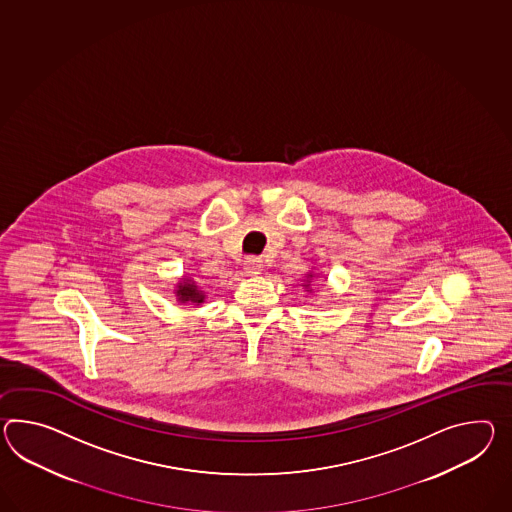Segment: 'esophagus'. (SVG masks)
Wrapping results in <instances>:
<instances>
[{"instance_id":"1","label":"esophagus","mask_w":512,"mask_h":512,"mask_svg":"<svg viewBox=\"0 0 512 512\" xmlns=\"http://www.w3.org/2000/svg\"><path fill=\"white\" fill-rule=\"evenodd\" d=\"M244 272L248 275H259L262 272V261L257 257H250L244 261Z\"/></svg>"}]
</instances>
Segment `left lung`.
<instances>
[{
    "label": "left lung",
    "mask_w": 512,
    "mask_h": 512,
    "mask_svg": "<svg viewBox=\"0 0 512 512\" xmlns=\"http://www.w3.org/2000/svg\"><path fill=\"white\" fill-rule=\"evenodd\" d=\"M312 275H314V274H307V275H305V277H307V283H305V285H303V287L311 288V281H309V279H312ZM311 290H312V288H311Z\"/></svg>",
    "instance_id": "8db88e82"
}]
</instances>
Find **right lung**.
I'll use <instances>...</instances> for the list:
<instances>
[{"instance_id":"1","label":"right lung","mask_w":512,"mask_h":512,"mask_svg":"<svg viewBox=\"0 0 512 512\" xmlns=\"http://www.w3.org/2000/svg\"><path fill=\"white\" fill-rule=\"evenodd\" d=\"M175 296L179 303H194V305H200L205 301V294L200 287L196 285V281L183 277V281L177 283V290H175Z\"/></svg>"}]
</instances>
